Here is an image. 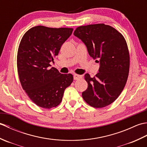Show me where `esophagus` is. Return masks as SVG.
I'll return each mask as SVG.
<instances>
[{
  "label": "esophagus",
  "instance_id": "34e87169",
  "mask_svg": "<svg viewBox=\"0 0 147 147\" xmlns=\"http://www.w3.org/2000/svg\"><path fill=\"white\" fill-rule=\"evenodd\" d=\"M82 78V76L78 75V74H74V80H79L80 78Z\"/></svg>",
  "mask_w": 147,
  "mask_h": 147
}]
</instances>
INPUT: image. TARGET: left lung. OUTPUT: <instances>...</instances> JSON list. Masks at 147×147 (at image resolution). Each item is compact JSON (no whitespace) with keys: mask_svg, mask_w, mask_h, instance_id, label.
<instances>
[{"mask_svg":"<svg viewBox=\"0 0 147 147\" xmlns=\"http://www.w3.org/2000/svg\"><path fill=\"white\" fill-rule=\"evenodd\" d=\"M74 35L100 62L99 72L94 77L85 75L88 88L82 93L83 98L94 108L106 107L118 98L128 78L130 57L126 40L114 28L104 23L79 26Z\"/></svg>","mask_w":147,"mask_h":147,"instance_id":"8db88e82","label":"left lung"}]
</instances>
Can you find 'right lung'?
<instances>
[{
	"label": "right lung",
	"mask_w": 147,
	"mask_h": 147,
	"mask_svg": "<svg viewBox=\"0 0 147 147\" xmlns=\"http://www.w3.org/2000/svg\"><path fill=\"white\" fill-rule=\"evenodd\" d=\"M73 28L34 26L24 33L17 55V68L22 88L32 102L44 109L61 104L65 89L73 81L71 74L50 67Z\"/></svg>",
	"instance_id": "obj_1"
}]
</instances>
